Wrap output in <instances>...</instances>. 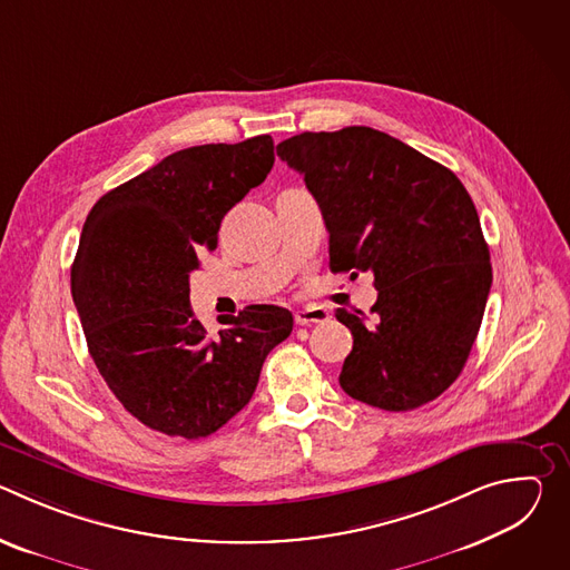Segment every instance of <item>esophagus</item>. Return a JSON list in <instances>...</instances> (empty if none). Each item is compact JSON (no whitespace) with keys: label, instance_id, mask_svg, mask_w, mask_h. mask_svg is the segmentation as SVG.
Here are the masks:
<instances>
[{"label":"esophagus","instance_id":"obj_1","mask_svg":"<svg viewBox=\"0 0 570 570\" xmlns=\"http://www.w3.org/2000/svg\"><path fill=\"white\" fill-rule=\"evenodd\" d=\"M330 311L324 306H304L295 313V324L299 327H306V324H317V322H327Z\"/></svg>","mask_w":570,"mask_h":570}]
</instances>
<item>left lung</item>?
<instances>
[{
  "mask_svg": "<svg viewBox=\"0 0 570 570\" xmlns=\"http://www.w3.org/2000/svg\"><path fill=\"white\" fill-rule=\"evenodd\" d=\"M277 155L304 176L330 232L334 273L370 271L374 322L336 311L354 347L341 387L381 411H413L462 372L492 264L471 196L453 171L381 130L302 132Z\"/></svg>",
  "mask_w": 570,
  "mask_h": 570,
  "instance_id": "8db88e82",
  "label": "left lung"
}]
</instances>
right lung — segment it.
<instances>
[{"label":"right lung","instance_id":"add662e5","mask_svg":"<svg viewBox=\"0 0 570 570\" xmlns=\"http://www.w3.org/2000/svg\"><path fill=\"white\" fill-rule=\"evenodd\" d=\"M275 144L259 135L167 155L97 200L71 264V297L90 356L124 409L171 438L216 433L253 399L291 311L253 304L209 334L189 304L198 255L223 216L262 185Z\"/></svg>","mask_w":570,"mask_h":570}]
</instances>
